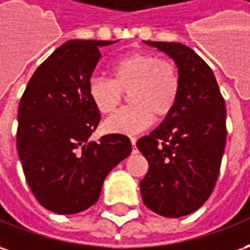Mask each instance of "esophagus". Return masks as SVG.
<instances>
[{
	"instance_id": "34e87169",
	"label": "esophagus",
	"mask_w": 250,
	"mask_h": 250,
	"mask_svg": "<svg viewBox=\"0 0 250 250\" xmlns=\"http://www.w3.org/2000/svg\"><path fill=\"white\" fill-rule=\"evenodd\" d=\"M130 141H131V145H132V147H135V143H137V138H130Z\"/></svg>"
}]
</instances>
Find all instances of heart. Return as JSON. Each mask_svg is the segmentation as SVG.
Masks as SVG:
<instances>
[{"instance_id":"heart-1","label":"heart","mask_w":250,"mask_h":250,"mask_svg":"<svg viewBox=\"0 0 250 250\" xmlns=\"http://www.w3.org/2000/svg\"><path fill=\"white\" fill-rule=\"evenodd\" d=\"M112 80L90 78L88 93L96 109L111 113L128 92L130 107L104 122V130L115 134H135L147 128L154 115L165 118L173 111L179 97V74L173 66L149 52H137L112 64Z\"/></svg>"}]
</instances>
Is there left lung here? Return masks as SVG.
I'll return each instance as SVG.
<instances>
[{"mask_svg":"<svg viewBox=\"0 0 250 250\" xmlns=\"http://www.w3.org/2000/svg\"><path fill=\"white\" fill-rule=\"evenodd\" d=\"M177 67L179 97L162 123L139 138L149 162L141 181L146 207L167 218L200 208L214 189L226 145V105L210 66L181 43L145 42Z\"/></svg>","mask_w":250,"mask_h":250,"instance_id":"1","label":"left lung"}]
</instances>
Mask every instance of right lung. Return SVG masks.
I'll return each mask as SVG.
<instances>
[{"instance_id": "add662e5", "label": "right lung", "mask_w": 250, "mask_h": 250, "mask_svg": "<svg viewBox=\"0 0 250 250\" xmlns=\"http://www.w3.org/2000/svg\"><path fill=\"white\" fill-rule=\"evenodd\" d=\"M115 42L69 40L31 77L19 105L17 153L31 191L61 215L97 202L107 174L131 153L122 134L89 138L100 122L88 85L101 47Z\"/></svg>"}]
</instances>
